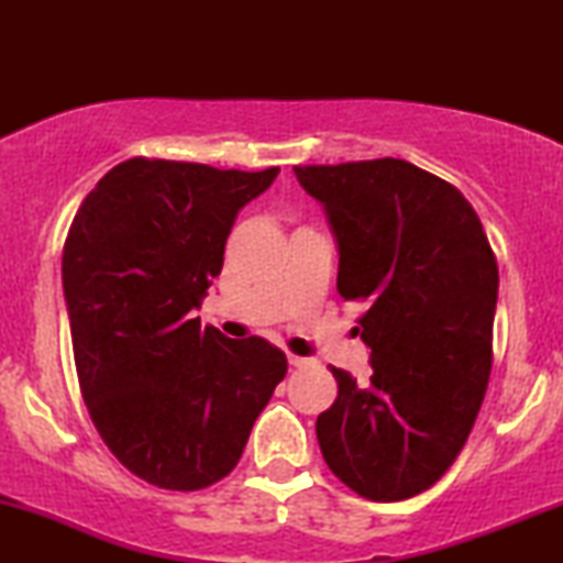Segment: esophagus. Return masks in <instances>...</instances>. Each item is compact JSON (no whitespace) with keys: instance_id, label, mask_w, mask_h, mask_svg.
<instances>
[{"instance_id":"1","label":"esophagus","mask_w":563,"mask_h":563,"mask_svg":"<svg viewBox=\"0 0 563 563\" xmlns=\"http://www.w3.org/2000/svg\"><path fill=\"white\" fill-rule=\"evenodd\" d=\"M307 364H310V358H302V356H295V353H289V366L302 368V366H307Z\"/></svg>"}]
</instances>
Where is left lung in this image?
<instances>
[{
	"instance_id": "1",
	"label": "left lung",
	"mask_w": 563,
	"mask_h": 563,
	"mask_svg": "<svg viewBox=\"0 0 563 563\" xmlns=\"http://www.w3.org/2000/svg\"><path fill=\"white\" fill-rule=\"evenodd\" d=\"M338 243V291L368 305L372 376L330 366L338 397L318 441L338 479L374 503L420 495L464 449L492 372L497 261L474 207L402 158L295 166Z\"/></svg>"
}]
</instances>
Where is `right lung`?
Returning a JSON list of instances; mask_svg holds the SVG:
<instances>
[{"instance_id": "obj_1", "label": "right lung", "mask_w": 563, "mask_h": 563, "mask_svg": "<svg viewBox=\"0 0 563 563\" xmlns=\"http://www.w3.org/2000/svg\"><path fill=\"white\" fill-rule=\"evenodd\" d=\"M276 174L130 158L68 230L60 272L84 402L120 464L161 489L233 472L287 374L264 338L233 341L195 318L238 212Z\"/></svg>"}]
</instances>
